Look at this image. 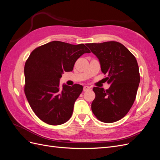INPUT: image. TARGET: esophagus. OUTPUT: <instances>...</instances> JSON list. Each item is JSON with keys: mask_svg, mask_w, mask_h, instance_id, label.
<instances>
[{"mask_svg": "<svg viewBox=\"0 0 160 160\" xmlns=\"http://www.w3.org/2000/svg\"><path fill=\"white\" fill-rule=\"evenodd\" d=\"M90 89V87L88 86H84L83 90H84V92H86V91H88V90H89Z\"/></svg>", "mask_w": 160, "mask_h": 160, "instance_id": "1", "label": "esophagus"}]
</instances>
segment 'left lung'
Instances as JSON below:
<instances>
[{"instance_id": "1", "label": "left lung", "mask_w": 160, "mask_h": 160, "mask_svg": "<svg viewBox=\"0 0 160 160\" xmlns=\"http://www.w3.org/2000/svg\"><path fill=\"white\" fill-rule=\"evenodd\" d=\"M99 60L101 70L107 74L108 90L94 87L95 99L92 111L102 122L120 120L130 110L140 81L137 60L120 42L110 41L86 44Z\"/></svg>"}]
</instances>
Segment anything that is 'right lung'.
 <instances>
[{
    "mask_svg": "<svg viewBox=\"0 0 160 160\" xmlns=\"http://www.w3.org/2000/svg\"><path fill=\"white\" fill-rule=\"evenodd\" d=\"M90 53L84 44L52 41L34 49L24 66V93L32 110L50 125H60L72 115L74 102L83 86L60 85L64 72L72 71L76 61Z\"/></svg>",
    "mask_w": 160,
    "mask_h": 160,
    "instance_id": "add662e5",
    "label": "right lung"
}]
</instances>
